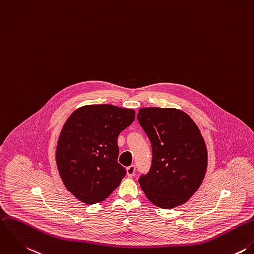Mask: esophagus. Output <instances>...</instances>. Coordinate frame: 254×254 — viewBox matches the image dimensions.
Returning a JSON list of instances; mask_svg holds the SVG:
<instances>
[{
	"label": "esophagus",
	"mask_w": 254,
	"mask_h": 254,
	"mask_svg": "<svg viewBox=\"0 0 254 254\" xmlns=\"http://www.w3.org/2000/svg\"><path fill=\"white\" fill-rule=\"evenodd\" d=\"M126 171H127V175H128V176H130V177H132V176L135 174V171H136V166H135V165H132V166L128 167V168L126 169Z\"/></svg>",
	"instance_id": "obj_1"
}]
</instances>
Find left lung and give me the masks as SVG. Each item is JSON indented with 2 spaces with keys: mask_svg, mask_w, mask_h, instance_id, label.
Listing matches in <instances>:
<instances>
[{
  "mask_svg": "<svg viewBox=\"0 0 254 254\" xmlns=\"http://www.w3.org/2000/svg\"><path fill=\"white\" fill-rule=\"evenodd\" d=\"M138 121L152 145V166L139 177L147 198L171 209L185 203L207 170V148L196 123L174 108H141Z\"/></svg>",
  "mask_w": 254,
  "mask_h": 254,
  "instance_id": "8db88e82",
  "label": "left lung"
}]
</instances>
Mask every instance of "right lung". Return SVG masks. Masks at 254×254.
I'll return each instance as SVG.
<instances>
[{
	"mask_svg": "<svg viewBox=\"0 0 254 254\" xmlns=\"http://www.w3.org/2000/svg\"><path fill=\"white\" fill-rule=\"evenodd\" d=\"M135 119L133 109L85 105L72 113L59 136L56 163L68 190L93 205L119 185L126 169L117 163V138Z\"/></svg>",
	"mask_w": 254,
	"mask_h": 254,
	"instance_id": "1",
	"label": "right lung"
}]
</instances>
